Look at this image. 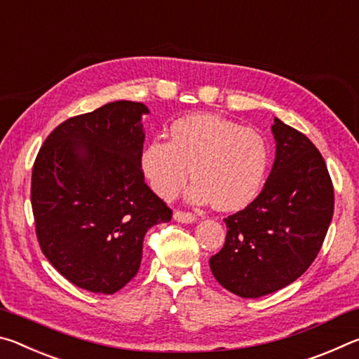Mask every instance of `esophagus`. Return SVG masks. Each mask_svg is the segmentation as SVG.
I'll use <instances>...</instances> for the list:
<instances>
[{
	"label": "esophagus",
	"mask_w": 359,
	"mask_h": 359,
	"mask_svg": "<svg viewBox=\"0 0 359 359\" xmlns=\"http://www.w3.org/2000/svg\"><path fill=\"white\" fill-rule=\"evenodd\" d=\"M174 220L179 222V223H194V222H196V215L191 214V212L175 210L174 212Z\"/></svg>",
	"instance_id": "esophagus-1"
}]
</instances>
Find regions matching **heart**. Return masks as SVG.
Returning <instances> with one entry per match:
<instances>
[{
  "label": "heart",
  "mask_w": 359,
  "mask_h": 359,
  "mask_svg": "<svg viewBox=\"0 0 359 359\" xmlns=\"http://www.w3.org/2000/svg\"><path fill=\"white\" fill-rule=\"evenodd\" d=\"M271 154L258 131L214 114H193L172 121L169 142L151 139L139 155L145 180L158 196L171 199L185 187L191 203H214L239 210L255 201L264 185Z\"/></svg>",
  "instance_id": "b5f03b06"
}]
</instances>
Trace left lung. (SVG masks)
<instances>
[{
  "label": "left lung",
  "instance_id": "left-lung-1",
  "mask_svg": "<svg viewBox=\"0 0 359 359\" xmlns=\"http://www.w3.org/2000/svg\"><path fill=\"white\" fill-rule=\"evenodd\" d=\"M276 160L263 191L224 218L228 233L209 259L217 282L241 297L271 294L313 263L334 212L332 182L318 149L274 118Z\"/></svg>",
  "mask_w": 359,
  "mask_h": 359
}]
</instances>
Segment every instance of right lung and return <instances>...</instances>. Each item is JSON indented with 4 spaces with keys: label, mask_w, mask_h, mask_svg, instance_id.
<instances>
[{
    "label": "right lung",
    "mask_w": 359,
    "mask_h": 359,
    "mask_svg": "<svg viewBox=\"0 0 359 359\" xmlns=\"http://www.w3.org/2000/svg\"><path fill=\"white\" fill-rule=\"evenodd\" d=\"M142 102L68 118L36 156L32 208L46 258L76 287L112 294L137 274L145 233L172 210L144 182Z\"/></svg>",
    "instance_id": "obj_1"
}]
</instances>
